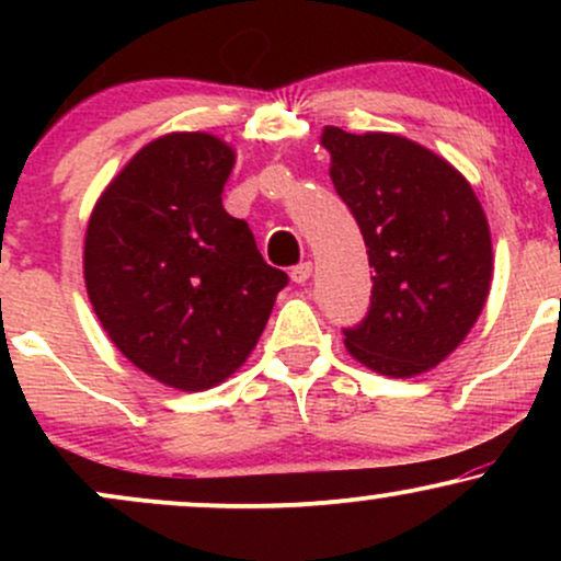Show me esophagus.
Wrapping results in <instances>:
<instances>
[{
  "instance_id": "obj_1",
  "label": "esophagus",
  "mask_w": 561,
  "mask_h": 561,
  "mask_svg": "<svg viewBox=\"0 0 561 561\" xmlns=\"http://www.w3.org/2000/svg\"><path fill=\"white\" fill-rule=\"evenodd\" d=\"M311 272H313V263L306 261V263H298V266H295L293 272H289V276H293L295 285H306V282L311 279Z\"/></svg>"
}]
</instances>
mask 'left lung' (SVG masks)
I'll use <instances>...</instances> for the list:
<instances>
[{
  "mask_svg": "<svg viewBox=\"0 0 561 561\" xmlns=\"http://www.w3.org/2000/svg\"><path fill=\"white\" fill-rule=\"evenodd\" d=\"M321 145L375 268L347 353L382 377L424 375L465 343L491 293L485 210L446 158L398 134L324 126Z\"/></svg>",
  "mask_w": 561,
  "mask_h": 561,
  "instance_id": "obj_1",
  "label": "left lung"
}]
</instances>
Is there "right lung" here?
<instances>
[{
	"mask_svg": "<svg viewBox=\"0 0 561 561\" xmlns=\"http://www.w3.org/2000/svg\"><path fill=\"white\" fill-rule=\"evenodd\" d=\"M234 150L208 131L152 139L111 179L83 237L102 330L147 377L197 392L248 362L287 274L221 192Z\"/></svg>",
	"mask_w": 561,
	"mask_h": 561,
	"instance_id": "right-lung-1",
	"label": "right lung"
}]
</instances>
